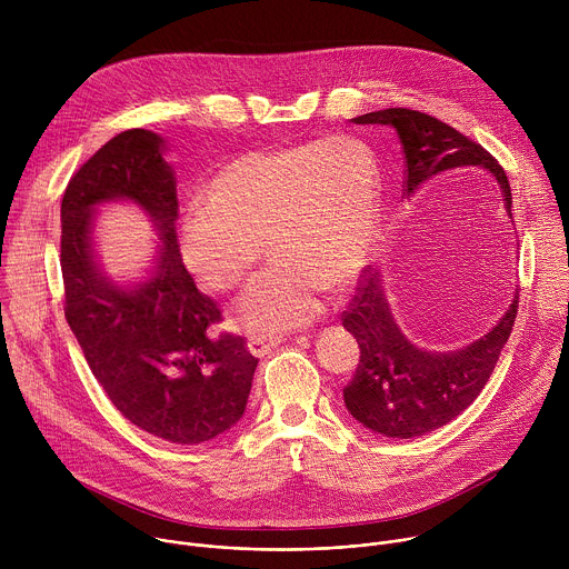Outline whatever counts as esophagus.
Listing matches in <instances>:
<instances>
[{"instance_id": "esophagus-1", "label": "esophagus", "mask_w": 569, "mask_h": 569, "mask_svg": "<svg viewBox=\"0 0 569 569\" xmlns=\"http://www.w3.org/2000/svg\"><path fill=\"white\" fill-rule=\"evenodd\" d=\"M281 340H283V336H279V333H254L248 338V349H250V353L261 358V356H268L274 347H279Z\"/></svg>"}]
</instances>
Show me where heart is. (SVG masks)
<instances>
[{
  "instance_id": "b5f03b06",
  "label": "heart",
  "mask_w": 569,
  "mask_h": 569,
  "mask_svg": "<svg viewBox=\"0 0 569 569\" xmlns=\"http://www.w3.org/2000/svg\"><path fill=\"white\" fill-rule=\"evenodd\" d=\"M207 204L184 211L180 254L213 292L246 281L263 254L274 261L240 297V321L254 331L308 323L323 290H345L367 266L380 224V167L351 137L238 154L204 189Z\"/></svg>"
}]
</instances>
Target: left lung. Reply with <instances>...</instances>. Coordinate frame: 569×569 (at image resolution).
Returning <instances> with one entry per match:
<instances>
[{
    "label": "left lung",
    "instance_id": "left-lung-1",
    "mask_svg": "<svg viewBox=\"0 0 569 569\" xmlns=\"http://www.w3.org/2000/svg\"><path fill=\"white\" fill-rule=\"evenodd\" d=\"M351 121L391 126L398 132L405 154V196L443 171L483 167L500 182L511 213V187L498 159L452 126L408 108L378 110ZM516 315L518 295L498 327L483 338L455 353H430L405 340L385 301L378 272L365 268L342 312L345 329L360 347L356 373L345 387L347 410L365 428L393 439L421 437L450 423L489 382Z\"/></svg>",
    "mask_w": 569,
    "mask_h": 569
}]
</instances>
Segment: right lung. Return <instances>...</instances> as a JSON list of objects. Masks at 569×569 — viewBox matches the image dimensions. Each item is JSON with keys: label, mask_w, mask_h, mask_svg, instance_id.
<instances>
[{"label": "right lung", "mask_w": 569, "mask_h": 569, "mask_svg": "<svg viewBox=\"0 0 569 569\" xmlns=\"http://www.w3.org/2000/svg\"><path fill=\"white\" fill-rule=\"evenodd\" d=\"M161 146L132 128L71 176L60 204L64 317L114 408L152 437L193 446L242 417L259 360L240 336L213 331L220 308L182 263L176 178ZM114 197L141 203L162 236L153 277L130 291L101 278L91 252V211Z\"/></svg>", "instance_id": "1"}]
</instances>
